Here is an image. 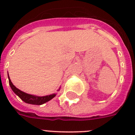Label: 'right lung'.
<instances>
[{
  "label": "right lung",
  "mask_w": 135,
  "mask_h": 135,
  "mask_svg": "<svg viewBox=\"0 0 135 135\" xmlns=\"http://www.w3.org/2000/svg\"><path fill=\"white\" fill-rule=\"evenodd\" d=\"M8 78H9V85H10L11 88L13 90V91L16 94L17 96L21 99L22 101H23L25 103H29V104L32 105H42L44 103L48 102L51 99L54 98L56 96L55 93H53L52 95H46V96H42V97H39V96H36V95H30L24 93V92L21 91L20 89L15 86L12 83L11 81L10 78H9V74H8ZM60 90V88L57 90Z\"/></svg>",
  "instance_id": "right-lung-1"
}]
</instances>
